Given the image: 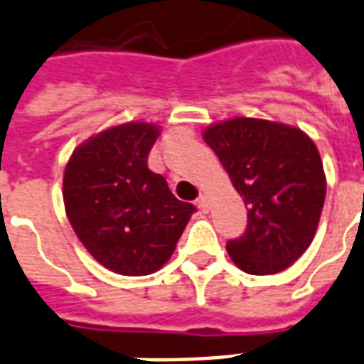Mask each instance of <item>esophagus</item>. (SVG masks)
<instances>
[{
  "label": "esophagus",
  "mask_w": 364,
  "mask_h": 364,
  "mask_svg": "<svg viewBox=\"0 0 364 364\" xmlns=\"http://www.w3.org/2000/svg\"><path fill=\"white\" fill-rule=\"evenodd\" d=\"M196 206H198V208L203 210V212H208V208H210L208 196H206V195H200V196H198V198H196Z\"/></svg>",
  "instance_id": "34e87169"
}]
</instances>
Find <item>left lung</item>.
<instances>
[{
	"label": "left lung",
	"mask_w": 364,
	"mask_h": 364,
	"mask_svg": "<svg viewBox=\"0 0 364 364\" xmlns=\"http://www.w3.org/2000/svg\"><path fill=\"white\" fill-rule=\"evenodd\" d=\"M249 210L247 230L228 252L255 276L278 274L312 243L326 198L318 148L301 129L255 117H233L204 129Z\"/></svg>",
	"instance_id": "obj_1"
}]
</instances>
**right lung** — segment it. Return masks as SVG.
Segmentation results:
<instances>
[{
	"mask_svg": "<svg viewBox=\"0 0 364 364\" xmlns=\"http://www.w3.org/2000/svg\"><path fill=\"white\" fill-rule=\"evenodd\" d=\"M158 136L160 127L142 121L106 129L75 148L63 173L73 230L100 264L121 276L160 270L195 212L148 169Z\"/></svg>",
	"mask_w": 364,
	"mask_h": 364,
	"instance_id": "right-lung-1",
	"label": "right lung"
}]
</instances>
